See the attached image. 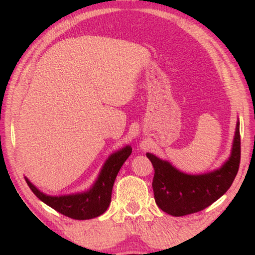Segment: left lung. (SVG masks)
<instances>
[{
    "label": "left lung",
    "instance_id": "obj_1",
    "mask_svg": "<svg viewBox=\"0 0 255 255\" xmlns=\"http://www.w3.org/2000/svg\"><path fill=\"white\" fill-rule=\"evenodd\" d=\"M240 123L238 121L229 159L220 169L204 174H186L170 162L147 153L154 169V199L164 213L181 217L208 207L228 191L239 170L241 156Z\"/></svg>",
    "mask_w": 255,
    "mask_h": 255
}]
</instances>
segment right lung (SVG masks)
I'll return each instance as SVG.
<instances>
[{
    "mask_svg": "<svg viewBox=\"0 0 255 255\" xmlns=\"http://www.w3.org/2000/svg\"><path fill=\"white\" fill-rule=\"evenodd\" d=\"M131 150L130 145H126L117 152L111 154L103 165L93 186L83 193L50 196L40 192L27 177H25V180L31 192L41 202L50 206L58 213L77 220L92 219L99 217L107 210L111 204L114 182L125 161L131 154Z\"/></svg>",
    "mask_w": 255,
    "mask_h": 255,
    "instance_id": "1",
    "label": "right lung"
}]
</instances>
